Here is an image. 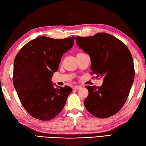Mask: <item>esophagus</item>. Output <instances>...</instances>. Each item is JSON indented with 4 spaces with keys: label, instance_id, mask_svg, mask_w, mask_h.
<instances>
[{
    "label": "esophagus",
    "instance_id": "esophagus-1",
    "mask_svg": "<svg viewBox=\"0 0 146 146\" xmlns=\"http://www.w3.org/2000/svg\"><path fill=\"white\" fill-rule=\"evenodd\" d=\"M82 87V85H76L74 86V89L75 90H77V89H79V88H81Z\"/></svg>",
    "mask_w": 146,
    "mask_h": 146
}]
</instances>
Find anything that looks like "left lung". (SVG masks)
<instances>
[{"instance_id": "1", "label": "left lung", "mask_w": 146, "mask_h": 146, "mask_svg": "<svg viewBox=\"0 0 146 146\" xmlns=\"http://www.w3.org/2000/svg\"><path fill=\"white\" fill-rule=\"evenodd\" d=\"M76 39L79 48L90 57L92 74L104 78L101 86H85L89 94L85 107L98 118L113 115L125 103L135 78L132 55L127 45L107 33Z\"/></svg>"}]
</instances>
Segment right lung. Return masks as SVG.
<instances>
[{
    "label": "right lung",
    "instance_id": "obj_1",
    "mask_svg": "<svg viewBox=\"0 0 146 146\" xmlns=\"http://www.w3.org/2000/svg\"><path fill=\"white\" fill-rule=\"evenodd\" d=\"M74 37L41 36L22 47L14 60L13 83L22 105L33 117L50 120L62 111L72 88L51 81L62 55L72 48Z\"/></svg>",
    "mask_w": 146,
    "mask_h": 146
}]
</instances>
